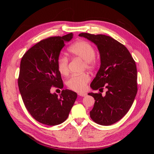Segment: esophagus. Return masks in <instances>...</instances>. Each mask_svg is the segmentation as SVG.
<instances>
[{
    "mask_svg": "<svg viewBox=\"0 0 154 154\" xmlns=\"http://www.w3.org/2000/svg\"><path fill=\"white\" fill-rule=\"evenodd\" d=\"M86 93H84V92H80V93H78V95L79 96H86Z\"/></svg>",
    "mask_w": 154,
    "mask_h": 154,
    "instance_id": "1",
    "label": "esophagus"
}]
</instances>
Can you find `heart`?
I'll return each mask as SVG.
<instances>
[{"instance_id": "obj_1", "label": "heart", "mask_w": 154, "mask_h": 154, "mask_svg": "<svg viewBox=\"0 0 154 154\" xmlns=\"http://www.w3.org/2000/svg\"><path fill=\"white\" fill-rule=\"evenodd\" d=\"M69 52L72 57L80 58L85 62L87 69H92L95 64L96 52L94 48L85 41H78L71 45L68 49ZM69 60L66 57L62 56L58 58L57 67L59 72L62 76H67L69 74ZM90 80V77L87 74L72 75L67 81V86L70 89L78 92H83L86 85Z\"/></svg>"}]
</instances>
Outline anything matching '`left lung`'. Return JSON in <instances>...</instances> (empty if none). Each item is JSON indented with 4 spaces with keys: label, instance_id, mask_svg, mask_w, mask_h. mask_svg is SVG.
<instances>
[{
    "label": "left lung",
    "instance_id": "8db88e82",
    "mask_svg": "<svg viewBox=\"0 0 154 154\" xmlns=\"http://www.w3.org/2000/svg\"><path fill=\"white\" fill-rule=\"evenodd\" d=\"M94 43L100 55V67L91 87L107 91L88 93L95 100L90 112L91 119L97 124L111 125L122 119L132 106L137 94V68L133 58L125 45L104 35L79 34Z\"/></svg>",
    "mask_w": 154,
    "mask_h": 154
}]
</instances>
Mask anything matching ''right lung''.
I'll return each instance as SVG.
<instances>
[{"mask_svg": "<svg viewBox=\"0 0 154 154\" xmlns=\"http://www.w3.org/2000/svg\"><path fill=\"white\" fill-rule=\"evenodd\" d=\"M73 34L49 37L32 46L22 58L18 85L26 108L35 120L54 126L67 119L77 94L63 90L60 96L51 93V87L62 88L63 84L57 60L66 42Z\"/></svg>", "mask_w": 154, "mask_h": 154, "instance_id": "right-lung-1", "label": "right lung"}]
</instances>
